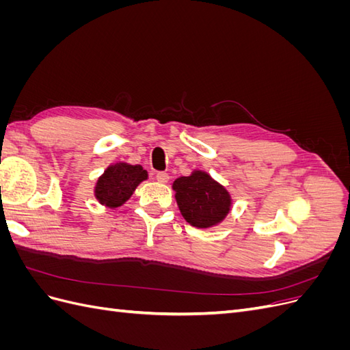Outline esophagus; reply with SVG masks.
<instances>
[{
    "label": "esophagus",
    "instance_id": "esophagus-1",
    "mask_svg": "<svg viewBox=\"0 0 350 350\" xmlns=\"http://www.w3.org/2000/svg\"><path fill=\"white\" fill-rule=\"evenodd\" d=\"M156 179H157L159 183L166 184L169 181V174H166V172H157L156 174Z\"/></svg>",
    "mask_w": 350,
    "mask_h": 350
}]
</instances>
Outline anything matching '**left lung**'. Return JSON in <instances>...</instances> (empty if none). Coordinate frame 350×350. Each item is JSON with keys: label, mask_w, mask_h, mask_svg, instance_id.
<instances>
[{"label": "left lung", "mask_w": 350, "mask_h": 350, "mask_svg": "<svg viewBox=\"0 0 350 350\" xmlns=\"http://www.w3.org/2000/svg\"><path fill=\"white\" fill-rule=\"evenodd\" d=\"M172 189L183 217L194 228L217 226L232 210V196L226 187L201 169L176 178Z\"/></svg>", "instance_id": "1"}]
</instances>
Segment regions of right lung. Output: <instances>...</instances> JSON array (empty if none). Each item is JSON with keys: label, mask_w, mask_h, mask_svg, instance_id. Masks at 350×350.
<instances>
[{"label": "right lung", "mask_w": 350, "mask_h": 350, "mask_svg": "<svg viewBox=\"0 0 350 350\" xmlns=\"http://www.w3.org/2000/svg\"><path fill=\"white\" fill-rule=\"evenodd\" d=\"M149 178L142 165L126 162L111 163L96 179L93 193L98 203L108 208H118L134 194L135 188Z\"/></svg>", "instance_id": "1"}]
</instances>
